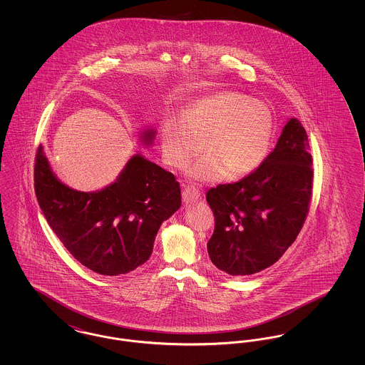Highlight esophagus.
I'll return each instance as SVG.
<instances>
[{
    "label": "esophagus",
    "mask_w": 365,
    "mask_h": 365,
    "mask_svg": "<svg viewBox=\"0 0 365 365\" xmlns=\"http://www.w3.org/2000/svg\"><path fill=\"white\" fill-rule=\"evenodd\" d=\"M182 198L185 204L195 202L200 198V191L197 190L194 186H186L182 191Z\"/></svg>",
    "instance_id": "1"
}]
</instances>
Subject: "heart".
Wrapping results in <instances>:
<instances>
[{
  "label": "heart",
  "instance_id": "heart-1",
  "mask_svg": "<svg viewBox=\"0 0 365 365\" xmlns=\"http://www.w3.org/2000/svg\"><path fill=\"white\" fill-rule=\"evenodd\" d=\"M274 115L261 100L238 91H216L189 105L180 120L170 119L160 133L161 155L167 165L189 170L192 179L217 182L227 175L241 179L259 170L269 153Z\"/></svg>",
  "mask_w": 365,
  "mask_h": 365
}]
</instances>
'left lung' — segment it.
I'll return each instance as SVG.
<instances>
[{
  "instance_id": "left-lung-1",
  "label": "left lung",
  "mask_w": 365,
  "mask_h": 365,
  "mask_svg": "<svg viewBox=\"0 0 365 365\" xmlns=\"http://www.w3.org/2000/svg\"><path fill=\"white\" fill-rule=\"evenodd\" d=\"M312 183L307 131L299 120L290 119L259 170L207 192L215 215L207 245L212 262L234 277L275 264L304 226Z\"/></svg>"
}]
</instances>
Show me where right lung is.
<instances>
[{
	"label": "right lung",
	"mask_w": 365,
	"mask_h": 365,
	"mask_svg": "<svg viewBox=\"0 0 365 365\" xmlns=\"http://www.w3.org/2000/svg\"><path fill=\"white\" fill-rule=\"evenodd\" d=\"M140 138L152 143L155 131L146 130ZM34 189L49 226L71 255L109 277L127 274L148 260L161 223L182 204L174 175L140 155L128 160L112 185L85 192L56 178L39 146Z\"/></svg>",
	"instance_id": "1"
}]
</instances>
